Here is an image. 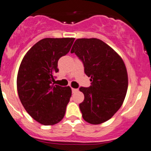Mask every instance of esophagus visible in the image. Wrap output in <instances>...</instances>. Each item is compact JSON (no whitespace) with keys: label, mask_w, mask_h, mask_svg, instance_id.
Returning a JSON list of instances; mask_svg holds the SVG:
<instances>
[{"label":"esophagus","mask_w":151,"mask_h":151,"mask_svg":"<svg viewBox=\"0 0 151 151\" xmlns=\"http://www.w3.org/2000/svg\"><path fill=\"white\" fill-rule=\"evenodd\" d=\"M71 90H72V93H75V92H77V91H78V89H77V88H71Z\"/></svg>","instance_id":"obj_1"}]
</instances>
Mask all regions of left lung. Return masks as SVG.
Here are the masks:
<instances>
[{"instance_id": "left-lung-1", "label": "left lung", "mask_w": 151, "mask_h": 151, "mask_svg": "<svg viewBox=\"0 0 151 151\" xmlns=\"http://www.w3.org/2000/svg\"><path fill=\"white\" fill-rule=\"evenodd\" d=\"M83 61L91 86L81 87L84 100L80 109L85 121L99 125L111 119L120 108L126 96L128 72L123 60L99 39L80 38L71 50Z\"/></svg>"}]
</instances>
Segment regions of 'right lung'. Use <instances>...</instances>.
Masks as SVG:
<instances>
[{"label": "right lung", "mask_w": 151, "mask_h": 151, "mask_svg": "<svg viewBox=\"0 0 151 151\" xmlns=\"http://www.w3.org/2000/svg\"><path fill=\"white\" fill-rule=\"evenodd\" d=\"M73 37L44 38L35 43L23 57L17 77L22 105L37 122L53 125L64 117L71 96L69 86L55 85L58 62L68 53Z\"/></svg>", "instance_id": "add662e5"}]
</instances>
